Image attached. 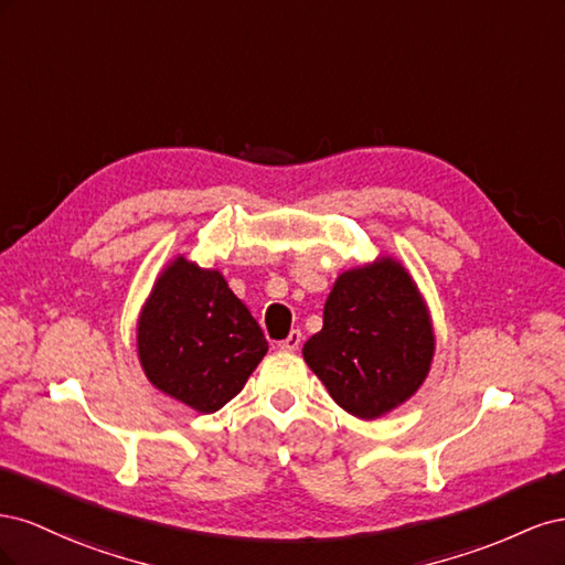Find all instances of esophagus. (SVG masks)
Wrapping results in <instances>:
<instances>
[{
	"label": "esophagus",
	"instance_id": "34e87169",
	"mask_svg": "<svg viewBox=\"0 0 565 565\" xmlns=\"http://www.w3.org/2000/svg\"><path fill=\"white\" fill-rule=\"evenodd\" d=\"M299 347H301V332L299 330H292L287 339L278 341V349L280 351H297Z\"/></svg>",
	"mask_w": 565,
	"mask_h": 565
}]
</instances>
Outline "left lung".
Wrapping results in <instances>:
<instances>
[{
  "label": "left lung",
  "mask_w": 565,
  "mask_h": 565,
  "mask_svg": "<svg viewBox=\"0 0 565 565\" xmlns=\"http://www.w3.org/2000/svg\"><path fill=\"white\" fill-rule=\"evenodd\" d=\"M434 353L429 306L409 270L384 254L341 273L324 301L322 330L303 344L306 365L332 401L367 422L415 396Z\"/></svg>",
  "instance_id": "obj_1"
}]
</instances>
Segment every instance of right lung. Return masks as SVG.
Returning <instances> with one entry per match:
<instances>
[{
  "label": "right lung",
  "mask_w": 565,
  "mask_h": 565,
  "mask_svg": "<svg viewBox=\"0 0 565 565\" xmlns=\"http://www.w3.org/2000/svg\"><path fill=\"white\" fill-rule=\"evenodd\" d=\"M268 344L247 306L216 268L188 254L164 264L136 320V353L148 382L200 415L233 401Z\"/></svg>",
  "instance_id": "add662e5"
}]
</instances>
